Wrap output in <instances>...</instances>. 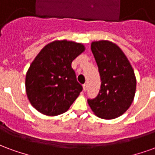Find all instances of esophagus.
I'll return each mask as SVG.
<instances>
[{
    "instance_id": "1",
    "label": "esophagus",
    "mask_w": 155,
    "mask_h": 155,
    "mask_svg": "<svg viewBox=\"0 0 155 155\" xmlns=\"http://www.w3.org/2000/svg\"><path fill=\"white\" fill-rule=\"evenodd\" d=\"M83 90H84V91H87V84H83Z\"/></svg>"
}]
</instances>
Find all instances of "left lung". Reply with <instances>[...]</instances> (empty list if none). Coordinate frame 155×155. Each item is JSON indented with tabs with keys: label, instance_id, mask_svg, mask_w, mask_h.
Returning a JSON list of instances; mask_svg holds the SVG:
<instances>
[{
	"label": "left lung",
	"instance_id": "1",
	"mask_svg": "<svg viewBox=\"0 0 155 155\" xmlns=\"http://www.w3.org/2000/svg\"><path fill=\"white\" fill-rule=\"evenodd\" d=\"M91 51L101 74L100 92L88 104L95 115L104 120L120 116L130 107L136 91V78L126 55L109 41H93Z\"/></svg>",
	"mask_w": 155,
	"mask_h": 155
}]
</instances>
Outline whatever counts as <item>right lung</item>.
Returning a JSON list of instances; mask_svg holds the SVG:
<instances>
[{
	"mask_svg": "<svg viewBox=\"0 0 155 155\" xmlns=\"http://www.w3.org/2000/svg\"><path fill=\"white\" fill-rule=\"evenodd\" d=\"M85 48L74 41H54L32 61L25 76L26 94L33 107L48 116L69 110L82 91L71 63Z\"/></svg>",
	"mask_w": 155,
	"mask_h": 155,
	"instance_id": "1",
	"label": "right lung"
}]
</instances>
